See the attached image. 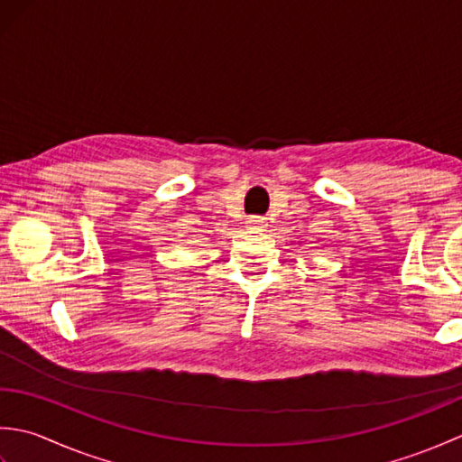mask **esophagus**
Masks as SVG:
<instances>
[{
	"mask_svg": "<svg viewBox=\"0 0 462 462\" xmlns=\"http://www.w3.org/2000/svg\"><path fill=\"white\" fill-rule=\"evenodd\" d=\"M248 226H250L252 230L262 232L263 228H268V222H266V218H262V216H250Z\"/></svg>",
	"mask_w": 462,
	"mask_h": 462,
	"instance_id": "1",
	"label": "esophagus"
}]
</instances>
